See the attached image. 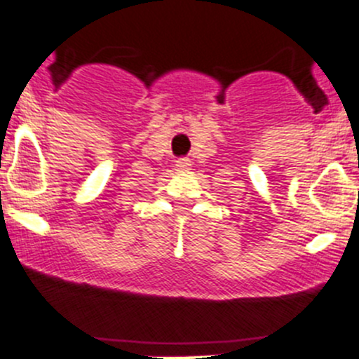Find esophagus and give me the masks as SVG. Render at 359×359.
<instances>
[{
  "label": "esophagus",
  "mask_w": 359,
  "mask_h": 359,
  "mask_svg": "<svg viewBox=\"0 0 359 359\" xmlns=\"http://www.w3.org/2000/svg\"><path fill=\"white\" fill-rule=\"evenodd\" d=\"M177 166H179L180 170H187L191 166V159L189 158H179L177 159Z\"/></svg>",
  "instance_id": "1"
}]
</instances>
